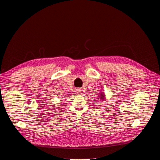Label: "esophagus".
<instances>
[{"mask_svg":"<svg viewBox=\"0 0 160 160\" xmlns=\"http://www.w3.org/2000/svg\"><path fill=\"white\" fill-rule=\"evenodd\" d=\"M77 91H78V93H80V91L79 90H78Z\"/></svg>","mask_w":160,"mask_h":160,"instance_id":"obj_1","label":"esophagus"}]
</instances>
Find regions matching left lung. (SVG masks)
I'll return each mask as SVG.
<instances>
[{
    "instance_id": "obj_1",
    "label": "left lung",
    "mask_w": 160,
    "mask_h": 160,
    "mask_svg": "<svg viewBox=\"0 0 160 160\" xmlns=\"http://www.w3.org/2000/svg\"><path fill=\"white\" fill-rule=\"evenodd\" d=\"M98 98H100V100H104V98H105V97H104V95L103 94V93H102L101 92V94H100L99 96H98Z\"/></svg>"
}]
</instances>
